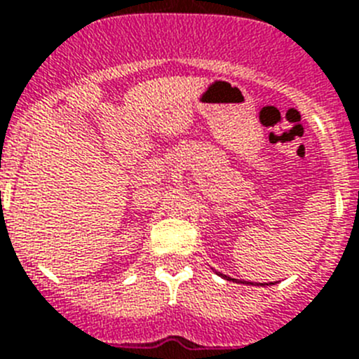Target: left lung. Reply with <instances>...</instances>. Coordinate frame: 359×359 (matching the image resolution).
I'll list each match as a JSON object with an SVG mask.
<instances>
[{"instance_id":"left-lung-1","label":"left lung","mask_w":359,"mask_h":359,"mask_svg":"<svg viewBox=\"0 0 359 359\" xmlns=\"http://www.w3.org/2000/svg\"><path fill=\"white\" fill-rule=\"evenodd\" d=\"M226 278H227V276H226Z\"/></svg>"}]
</instances>
